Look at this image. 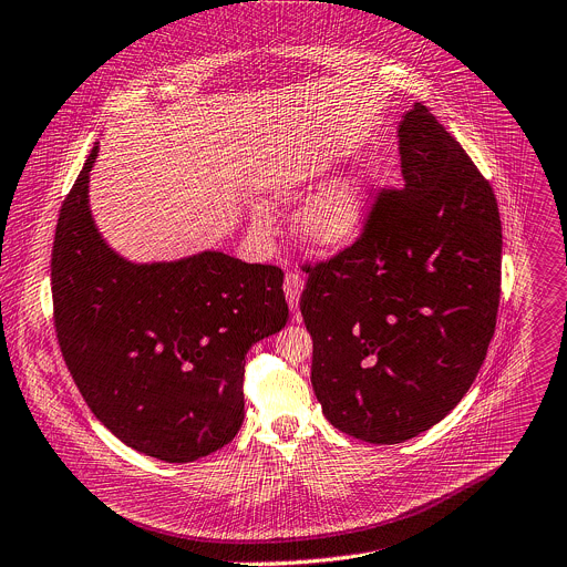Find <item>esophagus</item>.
I'll use <instances>...</instances> for the list:
<instances>
[{
	"mask_svg": "<svg viewBox=\"0 0 567 567\" xmlns=\"http://www.w3.org/2000/svg\"><path fill=\"white\" fill-rule=\"evenodd\" d=\"M302 276L300 274H296V271H289L287 276H285V285H282V289H285V296H287V302H289V307L291 310H298V302H300V293H302Z\"/></svg>",
	"mask_w": 567,
	"mask_h": 567,
	"instance_id": "1",
	"label": "esophagus"
}]
</instances>
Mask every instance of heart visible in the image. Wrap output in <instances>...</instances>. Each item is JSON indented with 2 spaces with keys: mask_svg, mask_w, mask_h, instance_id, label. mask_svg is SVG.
Instances as JSON below:
<instances>
[{
  "mask_svg": "<svg viewBox=\"0 0 567 567\" xmlns=\"http://www.w3.org/2000/svg\"><path fill=\"white\" fill-rule=\"evenodd\" d=\"M334 165L328 151H291L278 156L265 178L271 200H287L310 192ZM371 215V178L352 172L317 192L298 217L302 237L321 248H339L359 237Z\"/></svg>",
  "mask_w": 567,
  "mask_h": 567,
  "instance_id": "obj_1",
  "label": "heart"
}]
</instances>
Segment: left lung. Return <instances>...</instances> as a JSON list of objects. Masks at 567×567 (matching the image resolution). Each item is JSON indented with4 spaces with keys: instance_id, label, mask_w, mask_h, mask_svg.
<instances>
[{
    "instance_id": "left-lung-1",
    "label": "left lung",
    "mask_w": 567,
    "mask_h": 567,
    "mask_svg": "<svg viewBox=\"0 0 567 567\" xmlns=\"http://www.w3.org/2000/svg\"><path fill=\"white\" fill-rule=\"evenodd\" d=\"M398 151L402 187L375 196L352 246L307 267L300 296L326 419L380 445L419 436L468 393L499 305L488 181L423 104L402 115Z\"/></svg>"
}]
</instances>
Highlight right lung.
<instances>
[{"mask_svg": "<svg viewBox=\"0 0 567 567\" xmlns=\"http://www.w3.org/2000/svg\"><path fill=\"white\" fill-rule=\"evenodd\" d=\"M96 153L99 144L63 200L51 250L59 346L92 414L122 443L167 463L196 461L244 423V357L289 319L285 274L219 250L126 260L92 219Z\"/></svg>", "mask_w": 567, "mask_h": 567, "instance_id": "right-lung-1", "label": "right lung"}]
</instances>
